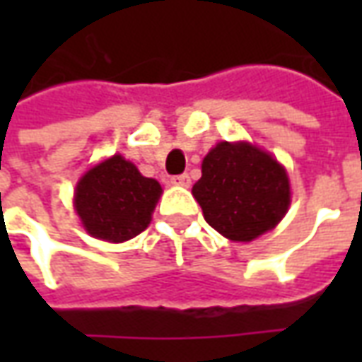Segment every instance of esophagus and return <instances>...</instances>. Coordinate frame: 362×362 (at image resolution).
Masks as SVG:
<instances>
[{"mask_svg": "<svg viewBox=\"0 0 362 362\" xmlns=\"http://www.w3.org/2000/svg\"><path fill=\"white\" fill-rule=\"evenodd\" d=\"M173 184H178V186H189V176L188 174H178V176H173Z\"/></svg>", "mask_w": 362, "mask_h": 362, "instance_id": "34e87169", "label": "esophagus"}]
</instances>
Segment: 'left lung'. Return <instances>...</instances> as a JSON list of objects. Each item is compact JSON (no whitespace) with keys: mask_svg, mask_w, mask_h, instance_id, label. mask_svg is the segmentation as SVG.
<instances>
[{"mask_svg":"<svg viewBox=\"0 0 362 362\" xmlns=\"http://www.w3.org/2000/svg\"><path fill=\"white\" fill-rule=\"evenodd\" d=\"M192 194L217 233L250 243L287 213L291 192L285 168L248 143H219L202 165Z\"/></svg>","mask_w":362,"mask_h":362,"instance_id":"left-lung-1","label":"left lung"}]
</instances>
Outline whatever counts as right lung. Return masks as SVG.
Segmentation results:
<instances>
[{"label": "right lung", "instance_id": "add662e5", "mask_svg": "<svg viewBox=\"0 0 362 362\" xmlns=\"http://www.w3.org/2000/svg\"><path fill=\"white\" fill-rule=\"evenodd\" d=\"M158 196L157 180L145 178L129 160L114 155L79 180L75 209L90 235L124 243L147 228Z\"/></svg>", "mask_w": 362, "mask_h": 362}]
</instances>
